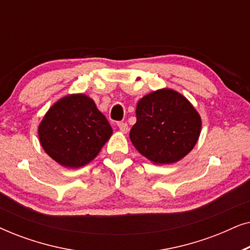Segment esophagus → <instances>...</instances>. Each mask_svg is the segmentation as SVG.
Here are the masks:
<instances>
[{
  "instance_id": "1",
  "label": "esophagus",
  "mask_w": 250,
  "mask_h": 250,
  "mask_svg": "<svg viewBox=\"0 0 250 250\" xmlns=\"http://www.w3.org/2000/svg\"><path fill=\"white\" fill-rule=\"evenodd\" d=\"M118 128L121 129V132H123V133H127L128 132V125L126 124V123H124V122H121V123H118Z\"/></svg>"
}]
</instances>
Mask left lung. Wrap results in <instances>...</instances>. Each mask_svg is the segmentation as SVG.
<instances>
[{
	"mask_svg": "<svg viewBox=\"0 0 250 250\" xmlns=\"http://www.w3.org/2000/svg\"><path fill=\"white\" fill-rule=\"evenodd\" d=\"M200 128V116L192 104L177 92L164 88L139 101L129 138L146 158L172 164L193 149Z\"/></svg>",
	"mask_w": 250,
	"mask_h": 250,
	"instance_id": "8db88e82",
	"label": "left lung"
}]
</instances>
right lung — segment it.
Listing matches in <instances>:
<instances>
[{
    "mask_svg": "<svg viewBox=\"0 0 250 250\" xmlns=\"http://www.w3.org/2000/svg\"><path fill=\"white\" fill-rule=\"evenodd\" d=\"M112 134L104 115L84 94L56 102L39 127L43 149L60 165L77 168L94 159Z\"/></svg>",
    "mask_w": 250,
    "mask_h": 250,
    "instance_id": "right-lung-1",
    "label": "right lung"
}]
</instances>
